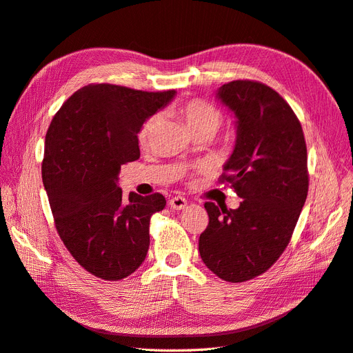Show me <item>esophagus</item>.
<instances>
[{
	"label": "esophagus",
	"mask_w": 353,
	"mask_h": 353,
	"mask_svg": "<svg viewBox=\"0 0 353 353\" xmlns=\"http://www.w3.org/2000/svg\"><path fill=\"white\" fill-rule=\"evenodd\" d=\"M168 203H170V206H172V210L180 211V210H185L186 205H188V201L185 198H181V196H174V198L170 199Z\"/></svg>",
	"instance_id": "34e87169"
}]
</instances>
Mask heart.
Returning a JSON list of instances; mask_svg holds the SVG:
<instances>
[{
	"label": "heart",
	"mask_w": 353,
	"mask_h": 353,
	"mask_svg": "<svg viewBox=\"0 0 353 353\" xmlns=\"http://www.w3.org/2000/svg\"><path fill=\"white\" fill-rule=\"evenodd\" d=\"M180 113L183 116V119L186 121L193 134L208 132L214 135L219 129V126L223 125V113H221V110L216 106H214L212 103L202 99H192L186 101L183 106H181ZM160 122L161 116L152 114L142 123L138 132V141L141 145H147V143H150Z\"/></svg>",
	"instance_id": "1"
}]
</instances>
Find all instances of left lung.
<instances>
[{"label":"left lung","mask_w":353,"mask_h":353,"mask_svg":"<svg viewBox=\"0 0 353 353\" xmlns=\"http://www.w3.org/2000/svg\"><path fill=\"white\" fill-rule=\"evenodd\" d=\"M218 99L237 117V142L219 177L243 199L237 210L205 202L210 216L199 253L227 282L265 273L290 244L308 194L307 145L301 123L272 87L236 80Z\"/></svg>","instance_id":"8db88e82"}]
</instances>
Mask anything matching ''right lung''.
I'll return each instance as SVG.
<instances>
[{"mask_svg": "<svg viewBox=\"0 0 353 353\" xmlns=\"http://www.w3.org/2000/svg\"><path fill=\"white\" fill-rule=\"evenodd\" d=\"M176 91L114 84L77 90L52 119L42 180L59 237L78 265L104 281H121L145 260L150 219L164 210L161 193L123 198L121 167L139 159L138 132Z\"/></svg>", "mask_w": 353, "mask_h": 353, "instance_id": "right-lung-1", "label": "right lung"}]
</instances>
